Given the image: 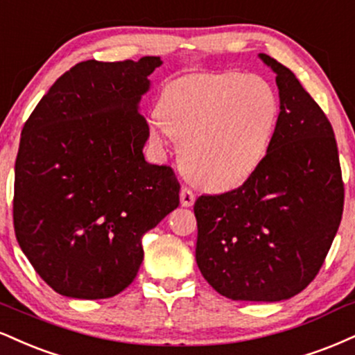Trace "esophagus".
Listing matches in <instances>:
<instances>
[{
  "mask_svg": "<svg viewBox=\"0 0 355 355\" xmlns=\"http://www.w3.org/2000/svg\"><path fill=\"white\" fill-rule=\"evenodd\" d=\"M180 203L182 207H187V208L195 203V193L190 189H187V187H183L180 190Z\"/></svg>",
  "mask_w": 355,
  "mask_h": 355,
  "instance_id": "obj_1",
  "label": "esophagus"
}]
</instances>
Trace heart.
<instances>
[{
  "mask_svg": "<svg viewBox=\"0 0 355 355\" xmlns=\"http://www.w3.org/2000/svg\"><path fill=\"white\" fill-rule=\"evenodd\" d=\"M279 119L271 84L241 72L190 74L166 83L150 137L180 142L185 177L208 190H230L253 175L270 150Z\"/></svg>",
  "mask_w": 355,
  "mask_h": 355,
  "instance_id": "obj_1",
  "label": "heart"
}]
</instances>
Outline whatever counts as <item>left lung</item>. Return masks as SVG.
I'll return each mask as SVG.
<instances>
[{
	"label": "left lung",
	"mask_w": 355,
	"mask_h": 355,
	"mask_svg": "<svg viewBox=\"0 0 355 355\" xmlns=\"http://www.w3.org/2000/svg\"><path fill=\"white\" fill-rule=\"evenodd\" d=\"M276 72L279 119L263 164L238 189L196 198L195 258L208 284L233 301L275 302L321 270L344 210L331 122L288 67Z\"/></svg>",
	"instance_id": "obj_1"
}]
</instances>
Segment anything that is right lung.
I'll use <instances>...</instances> for the list:
<instances>
[{
  "label": "right lung",
  "instance_id": "obj_1",
  "mask_svg": "<svg viewBox=\"0 0 355 355\" xmlns=\"http://www.w3.org/2000/svg\"><path fill=\"white\" fill-rule=\"evenodd\" d=\"M162 64L84 61L64 72L29 115L15 165L12 221L44 283L76 300H105L135 279L142 236L180 203L166 165L144 159L139 112Z\"/></svg>",
  "mask_w": 355,
  "mask_h": 355
}]
</instances>
